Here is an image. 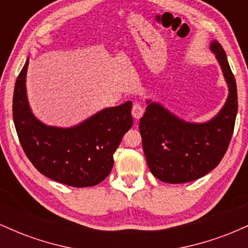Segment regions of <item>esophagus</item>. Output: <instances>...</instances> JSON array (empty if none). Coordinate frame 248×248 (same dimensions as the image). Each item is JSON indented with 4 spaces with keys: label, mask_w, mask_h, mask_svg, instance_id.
<instances>
[{
    "label": "esophagus",
    "mask_w": 248,
    "mask_h": 248,
    "mask_svg": "<svg viewBox=\"0 0 248 248\" xmlns=\"http://www.w3.org/2000/svg\"><path fill=\"white\" fill-rule=\"evenodd\" d=\"M143 112H144V107L142 106L141 104H138V102H136V104L133 105L132 114L134 118L136 119V120H138V119H140L141 116L143 115Z\"/></svg>",
    "instance_id": "1"
}]
</instances>
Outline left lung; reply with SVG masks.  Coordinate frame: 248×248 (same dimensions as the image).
<instances>
[{"instance_id": "obj_1", "label": "left lung", "mask_w": 248, "mask_h": 248, "mask_svg": "<svg viewBox=\"0 0 248 248\" xmlns=\"http://www.w3.org/2000/svg\"><path fill=\"white\" fill-rule=\"evenodd\" d=\"M210 50L229 87L224 106L211 120L186 121L160 102L146 100L140 119L142 147L150 171L164 183H186L205 176L218 166L231 141L238 112L237 84L223 46L212 41Z\"/></svg>"}]
</instances>
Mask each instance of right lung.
<instances>
[{
	"label": "right lung",
	"mask_w": 248,
	"mask_h": 248,
	"mask_svg": "<svg viewBox=\"0 0 248 248\" xmlns=\"http://www.w3.org/2000/svg\"><path fill=\"white\" fill-rule=\"evenodd\" d=\"M25 62L15 84L13 118L25 155L39 172L70 186H93L109 175L113 154L133 126L132 101L108 107L76 126H47L28 100Z\"/></svg>",
	"instance_id": "right-lung-1"
}]
</instances>
